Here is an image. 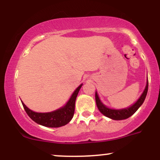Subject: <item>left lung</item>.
<instances>
[{
    "label": "left lung",
    "mask_w": 160,
    "mask_h": 160,
    "mask_svg": "<svg viewBox=\"0 0 160 160\" xmlns=\"http://www.w3.org/2000/svg\"><path fill=\"white\" fill-rule=\"evenodd\" d=\"M148 82H147V85L146 87H145L144 91L143 92L142 95H141V97L139 98L138 100L132 106H131V107L122 110L110 109V108L104 106V104L102 103L100 99H99L97 92H95V102H96V105L98 108L99 111H100L102 114L105 116V117H109V118L112 119V120H125V119H127L129 117H131L132 115L134 114V113L137 111V110L140 108V106L143 104V102H144V99L146 98L147 93H148Z\"/></svg>",
    "instance_id": "left-lung-1"
}]
</instances>
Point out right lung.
<instances>
[{
    "instance_id": "add662e5",
    "label": "right lung",
    "mask_w": 160,
    "mask_h": 160,
    "mask_svg": "<svg viewBox=\"0 0 160 160\" xmlns=\"http://www.w3.org/2000/svg\"><path fill=\"white\" fill-rule=\"evenodd\" d=\"M82 84H80L74 92L68 103L63 108L49 113H36L28 108L23 102L24 109L28 117L37 123L50 128H58L68 124L73 118L75 109V101Z\"/></svg>"
}]
</instances>
